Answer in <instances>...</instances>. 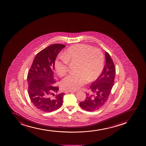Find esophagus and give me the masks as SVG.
<instances>
[{"mask_svg": "<svg viewBox=\"0 0 146 146\" xmlns=\"http://www.w3.org/2000/svg\"><path fill=\"white\" fill-rule=\"evenodd\" d=\"M68 92H76L77 91V90H68Z\"/></svg>", "mask_w": 146, "mask_h": 146, "instance_id": "1", "label": "esophagus"}]
</instances>
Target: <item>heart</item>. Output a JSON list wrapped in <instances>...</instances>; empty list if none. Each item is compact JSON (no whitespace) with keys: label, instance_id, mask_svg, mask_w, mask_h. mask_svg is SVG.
Wrapping results in <instances>:
<instances>
[{"label":"heart","instance_id":"heart-1","mask_svg":"<svg viewBox=\"0 0 146 146\" xmlns=\"http://www.w3.org/2000/svg\"><path fill=\"white\" fill-rule=\"evenodd\" d=\"M62 58L56 59L54 67L58 75L63 77L67 74L68 64L76 62L75 74L67 76L62 81L64 89H76L88 81L97 80L104 67V57L102 51L88 44H75L71 46L62 54Z\"/></svg>","mask_w":146,"mask_h":146}]
</instances>
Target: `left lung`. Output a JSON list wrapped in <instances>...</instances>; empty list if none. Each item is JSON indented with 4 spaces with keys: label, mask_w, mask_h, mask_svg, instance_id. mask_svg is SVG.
I'll list each match as a JSON object with an SVG mask.
<instances>
[{
    "label": "left lung",
    "mask_w": 146,
    "mask_h": 146,
    "mask_svg": "<svg viewBox=\"0 0 146 146\" xmlns=\"http://www.w3.org/2000/svg\"><path fill=\"white\" fill-rule=\"evenodd\" d=\"M106 64L98 78L90 86L85 100L80 106L87 111H95L102 108L108 100L115 82V64L108 52L105 53Z\"/></svg>",
    "instance_id": "left-lung-1"
}]
</instances>
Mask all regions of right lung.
Masks as SVG:
<instances>
[{
	"label": "right lung",
	"mask_w": 146,
	"mask_h": 146,
	"mask_svg": "<svg viewBox=\"0 0 146 146\" xmlns=\"http://www.w3.org/2000/svg\"><path fill=\"white\" fill-rule=\"evenodd\" d=\"M66 46L54 44L36 54L28 72V94L35 106L49 113L57 110L62 104L64 93L56 94L58 87L54 86V62L58 54ZM55 96L54 98L50 95Z\"/></svg>",
	"instance_id": "obj_1"
}]
</instances>
